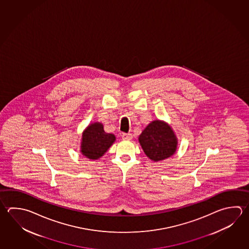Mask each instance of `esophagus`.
Masks as SVG:
<instances>
[{
  "mask_svg": "<svg viewBox=\"0 0 249 249\" xmlns=\"http://www.w3.org/2000/svg\"><path fill=\"white\" fill-rule=\"evenodd\" d=\"M122 137L123 140H131L132 135L131 134H126V133H122Z\"/></svg>",
  "mask_w": 249,
  "mask_h": 249,
  "instance_id": "1",
  "label": "esophagus"
}]
</instances>
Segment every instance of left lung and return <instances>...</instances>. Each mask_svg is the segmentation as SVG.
Listing matches in <instances>:
<instances>
[{"mask_svg":"<svg viewBox=\"0 0 249 249\" xmlns=\"http://www.w3.org/2000/svg\"><path fill=\"white\" fill-rule=\"evenodd\" d=\"M138 140L145 155L154 162L174 155L178 144L172 127L160 120L150 122L142 132Z\"/></svg>","mask_w":249,"mask_h":249,"instance_id":"obj_1","label":"left lung"}]
</instances>
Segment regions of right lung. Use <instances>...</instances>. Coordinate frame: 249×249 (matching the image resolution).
<instances>
[{
	"mask_svg": "<svg viewBox=\"0 0 249 249\" xmlns=\"http://www.w3.org/2000/svg\"><path fill=\"white\" fill-rule=\"evenodd\" d=\"M115 141V136L106 133L103 124L94 122L85 128L82 135L81 152L89 160L101 158Z\"/></svg>",
	"mask_w": 249,
	"mask_h": 249,
	"instance_id": "add662e5",
	"label": "right lung"
}]
</instances>
